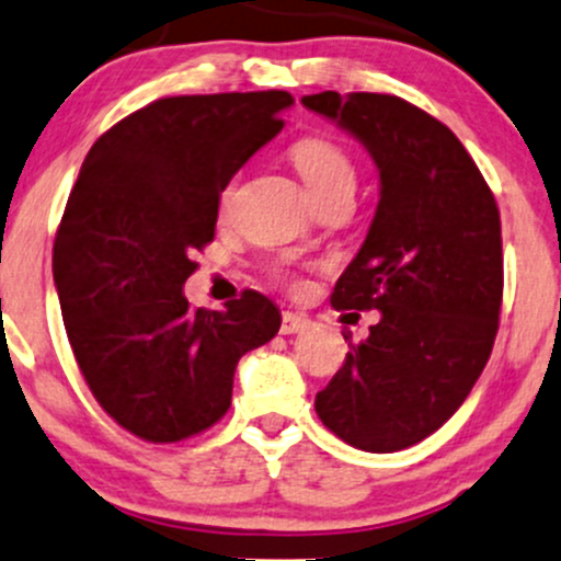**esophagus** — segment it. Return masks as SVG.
<instances>
[{
    "label": "esophagus",
    "instance_id": "34e87169",
    "mask_svg": "<svg viewBox=\"0 0 561 561\" xmlns=\"http://www.w3.org/2000/svg\"><path fill=\"white\" fill-rule=\"evenodd\" d=\"M311 328V319L304 317V313H295V311H285L282 313V335H298V332H306Z\"/></svg>",
    "mask_w": 561,
    "mask_h": 561
}]
</instances>
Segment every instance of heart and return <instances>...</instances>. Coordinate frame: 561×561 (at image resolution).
<instances>
[{
  "instance_id": "obj_1",
  "label": "heart",
  "mask_w": 561,
  "mask_h": 561,
  "mask_svg": "<svg viewBox=\"0 0 561 561\" xmlns=\"http://www.w3.org/2000/svg\"><path fill=\"white\" fill-rule=\"evenodd\" d=\"M290 159L317 202H322L330 194H337V191H351L354 194L356 164L348 157V151L341 144H335V140L319 138V135L300 138L290 149ZM229 196L231 186L224 191V202H229ZM274 276L276 279H285L287 274L282 268H274Z\"/></svg>"
}]
</instances>
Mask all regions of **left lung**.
Instances as JSON below:
<instances>
[{"mask_svg":"<svg viewBox=\"0 0 561 561\" xmlns=\"http://www.w3.org/2000/svg\"><path fill=\"white\" fill-rule=\"evenodd\" d=\"M304 106L359 138L380 172L370 231L330 298L337 311H380V322L351 343L313 408L356 450L397 453L450 421L488 365L503 300L501 213L463 144L423 108L332 90Z\"/></svg>","mask_w":561,"mask_h":561,"instance_id":"obj_1","label":"left lung"}]
</instances>
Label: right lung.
<instances>
[{
	"label": "right lung",
	"mask_w": 561,
	"mask_h": 561,
	"mask_svg": "<svg viewBox=\"0 0 561 561\" xmlns=\"http://www.w3.org/2000/svg\"><path fill=\"white\" fill-rule=\"evenodd\" d=\"M285 90L159 98L92 144L53 244L66 335L92 397L138 439L172 445L231 408L233 370L279 332L255 290L191 309L220 191L285 127Z\"/></svg>",
	"instance_id": "add662e5"
}]
</instances>
